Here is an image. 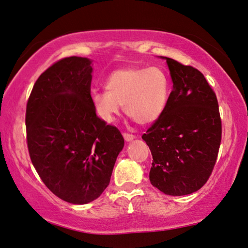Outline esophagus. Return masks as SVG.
I'll return each instance as SVG.
<instances>
[{
	"label": "esophagus",
	"instance_id": "obj_1",
	"mask_svg": "<svg viewBox=\"0 0 248 248\" xmlns=\"http://www.w3.org/2000/svg\"><path fill=\"white\" fill-rule=\"evenodd\" d=\"M124 140L125 141H132V140H134L135 138H136V136H134V135H131V134H127V132H124Z\"/></svg>",
	"mask_w": 248,
	"mask_h": 248
}]
</instances>
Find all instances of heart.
I'll use <instances>...</instances> for the list:
<instances>
[{"label":"heart","mask_w":248,"mask_h":248,"mask_svg":"<svg viewBox=\"0 0 248 248\" xmlns=\"http://www.w3.org/2000/svg\"><path fill=\"white\" fill-rule=\"evenodd\" d=\"M107 91H93L91 102L97 116L113 123L124 111L139 124H149L164 113L169 99V80L157 66L124 68L113 71L106 83Z\"/></svg>","instance_id":"1"}]
</instances>
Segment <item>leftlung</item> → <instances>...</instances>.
<instances>
[{
  "instance_id": "8db88e82",
  "label": "left lung",
  "mask_w": 248,
  "mask_h": 248,
  "mask_svg": "<svg viewBox=\"0 0 248 248\" xmlns=\"http://www.w3.org/2000/svg\"><path fill=\"white\" fill-rule=\"evenodd\" d=\"M172 91L164 113L142 135L153 155L149 179L170 196L195 193L204 186L216 164L221 120L215 92L204 75L170 58Z\"/></svg>"
}]
</instances>
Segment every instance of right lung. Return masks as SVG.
I'll return each instance as SVG.
<instances>
[{
    "mask_svg": "<svg viewBox=\"0 0 248 248\" xmlns=\"http://www.w3.org/2000/svg\"><path fill=\"white\" fill-rule=\"evenodd\" d=\"M92 61L70 57L46 69L33 86L25 125L30 158L40 178L62 201L88 204L108 187L124 140L95 114Z\"/></svg>",
    "mask_w": 248,
    "mask_h": 248,
    "instance_id": "1",
    "label": "right lung"
}]
</instances>
